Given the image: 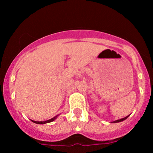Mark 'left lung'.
I'll return each instance as SVG.
<instances>
[{"label": "left lung", "instance_id": "left-lung-1", "mask_svg": "<svg viewBox=\"0 0 153 153\" xmlns=\"http://www.w3.org/2000/svg\"><path fill=\"white\" fill-rule=\"evenodd\" d=\"M129 117V115H128L127 117H124V118H122V119H118V120H116V121H114V122H112V123H118V122H123L124 120H125L126 119H127L128 117Z\"/></svg>", "mask_w": 153, "mask_h": 153}]
</instances>
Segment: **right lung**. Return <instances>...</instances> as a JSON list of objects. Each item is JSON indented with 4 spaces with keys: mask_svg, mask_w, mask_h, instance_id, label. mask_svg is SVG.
I'll return each instance as SVG.
<instances>
[{
    "mask_svg": "<svg viewBox=\"0 0 153 153\" xmlns=\"http://www.w3.org/2000/svg\"><path fill=\"white\" fill-rule=\"evenodd\" d=\"M59 114H57V116H55V117H54L53 118L50 119H48V120L47 121H43V122H36V121H34V120H31L33 122L35 123V124H47V123H50V122H53V121L55 120L57 118V117H58Z\"/></svg>",
    "mask_w": 153,
    "mask_h": 153,
    "instance_id": "right-lung-1",
    "label": "right lung"
}]
</instances>
